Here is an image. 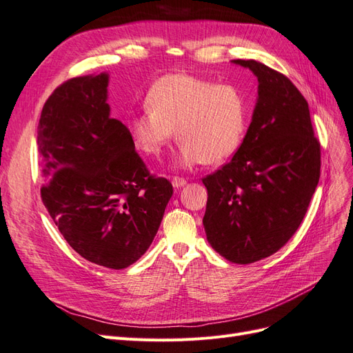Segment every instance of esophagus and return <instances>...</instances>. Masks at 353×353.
I'll use <instances>...</instances> for the list:
<instances>
[{
	"label": "esophagus",
	"mask_w": 353,
	"mask_h": 353,
	"mask_svg": "<svg viewBox=\"0 0 353 353\" xmlns=\"http://www.w3.org/2000/svg\"><path fill=\"white\" fill-rule=\"evenodd\" d=\"M171 185H173L174 188H183L186 185V180L182 179V177H173L171 179Z\"/></svg>",
	"instance_id": "34e87169"
}]
</instances>
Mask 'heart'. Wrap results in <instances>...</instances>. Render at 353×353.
<instances>
[{"label":"heart","instance_id":"b5f03b06","mask_svg":"<svg viewBox=\"0 0 353 353\" xmlns=\"http://www.w3.org/2000/svg\"><path fill=\"white\" fill-rule=\"evenodd\" d=\"M142 112L127 121L134 146L149 157H158L176 137L180 140L176 164L192 168L216 164L232 157L243 143L247 128V100L232 84L171 74L161 77L146 94Z\"/></svg>","mask_w":353,"mask_h":353}]
</instances>
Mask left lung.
Listing matches in <instances>:
<instances>
[{"mask_svg":"<svg viewBox=\"0 0 353 353\" xmlns=\"http://www.w3.org/2000/svg\"><path fill=\"white\" fill-rule=\"evenodd\" d=\"M259 81L257 102L234 158L203 179L207 241L238 265L254 263L287 244L319 182L321 146L306 99L290 79L256 60H232Z\"/></svg>","mask_w":353,"mask_h":353,"instance_id":"left-lung-1","label":"left lung"}]
</instances>
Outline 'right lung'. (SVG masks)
Instances as JSON below:
<instances>
[{"mask_svg": "<svg viewBox=\"0 0 353 353\" xmlns=\"http://www.w3.org/2000/svg\"><path fill=\"white\" fill-rule=\"evenodd\" d=\"M109 74L69 79L47 99L37 130L41 198L60 234L92 263L124 269L142 257L173 195L110 118Z\"/></svg>", "mask_w": 353, "mask_h": 353, "instance_id": "add662e5", "label": "right lung"}]
</instances>
